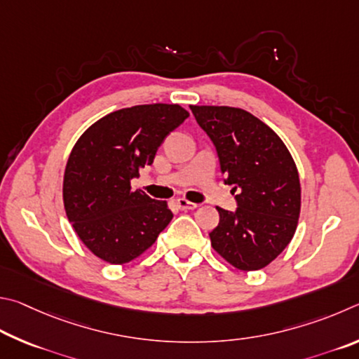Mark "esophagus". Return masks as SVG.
Masks as SVG:
<instances>
[{
	"instance_id": "obj_1",
	"label": "esophagus",
	"mask_w": 359,
	"mask_h": 359,
	"mask_svg": "<svg viewBox=\"0 0 359 359\" xmlns=\"http://www.w3.org/2000/svg\"><path fill=\"white\" fill-rule=\"evenodd\" d=\"M176 205H178V208L183 211H191V210L197 208V203L189 202V200H186V198H178L176 200Z\"/></svg>"
}]
</instances>
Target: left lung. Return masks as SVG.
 <instances>
[{
	"label": "left lung",
	"instance_id": "1",
	"mask_svg": "<svg viewBox=\"0 0 359 359\" xmlns=\"http://www.w3.org/2000/svg\"><path fill=\"white\" fill-rule=\"evenodd\" d=\"M217 149L225 184L235 186L236 212L217 206L210 233L216 252L241 271L269 265L298 227L301 184L297 163L280 137L259 118L227 105H191Z\"/></svg>",
	"mask_w": 359,
	"mask_h": 359
}]
</instances>
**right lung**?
Here are the masks:
<instances>
[{
    "label": "right lung",
    "mask_w": 359,
    "mask_h": 359,
    "mask_svg": "<svg viewBox=\"0 0 359 359\" xmlns=\"http://www.w3.org/2000/svg\"><path fill=\"white\" fill-rule=\"evenodd\" d=\"M189 116L178 104H144L91 124L69 156L62 202L80 241L111 265L135 260L172 221L167 202L132 191L170 132Z\"/></svg>",
    "instance_id": "add662e5"
}]
</instances>
